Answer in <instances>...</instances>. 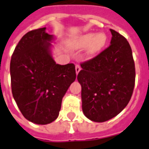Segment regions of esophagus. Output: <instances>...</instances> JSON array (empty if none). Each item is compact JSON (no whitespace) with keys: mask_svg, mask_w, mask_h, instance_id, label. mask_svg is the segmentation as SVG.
<instances>
[{"mask_svg":"<svg viewBox=\"0 0 149 149\" xmlns=\"http://www.w3.org/2000/svg\"><path fill=\"white\" fill-rule=\"evenodd\" d=\"M80 70H81L80 66H79V65H77V66H76V73H77V75L78 74Z\"/></svg>","mask_w":149,"mask_h":149,"instance_id":"1","label":"esophagus"}]
</instances>
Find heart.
Returning a JSON list of instances; mask_svg holds the SVG:
<instances>
[{
	"instance_id": "obj_1",
	"label": "heart",
	"mask_w": 149,
	"mask_h": 149,
	"mask_svg": "<svg viewBox=\"0 0 149 149\" xmlns=\"http://www.w3.org/2000/svg\"><path fill=\"white\" fill-rule=\"evenodd\" d=\"M107 42V36L103 32H88L77 37L71 44V47L78 50L86 48V57L91 59L103 49Z\"/></svg>"
}]
</instances>
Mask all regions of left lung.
I'll use <instances>...</instances> for the list:
<instances>
[{
  "instance_id": "1",
  "label": "left lung",
  "mask_w": 149,
  "mask_h": 149,
  "mask_svg": "<svg viewBox=\"0 0 149 149\" xmlns=\"http://www.w3.org/2000/svg\"><path fill=\"white\" fill-rule=\"evenodd\" d=\"M112 35L109 47L81 64L77 76L82 86V112L88 119L102 123L119 114L128 104L135 86V63L127 40Z\"/></svg>"
}]
</instances>
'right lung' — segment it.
Masks as SVG:
<instances>
[{
    "instance_id": "add662e5",
    "label": "right lung",
    "mask_w": 149,
    "mask_h": 149,
    "mask_svg": "<svg viewBox=\"0 0 149 149\" xmlns=\"http://www.w3.org/2000/svg\"><path fill=\"white\" fill-rule=\"evenodd\" d=\"M53 35L41 28L27 32L10 61L13 98L26 120L45 125L55 120L61 102L77 77L75 65L56 63L52 56Z\"/></svg>"
}]
</instances>
